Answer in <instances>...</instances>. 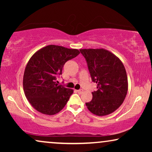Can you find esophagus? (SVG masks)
Masks as SVG:
<instances>
[{"label":"esophagus","mask_w":152,"mask_h":152,"mask_svg":"<svg viewBox=\"0 0 152 152\" xmlns=\"http://www.w3.org/2000/svg\"><path fill=\"white\" fill-rule=\"evenodd\" d=\"M83 91H83L82 89H80V90H77V92L78 93H80V94H81V93H83Z\"/></svg>","instance_id":"1"}]
</instances>
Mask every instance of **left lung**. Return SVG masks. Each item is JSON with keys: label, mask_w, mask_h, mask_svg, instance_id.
<instances>
[{"label": "left lung", "mask_w": 152, "mask_h": 152, "mask_svg": "<svg viewBox=\"0 0 152 152\" xmlns=\"http://www.w3.org/2000/svg\"><path fill=\"white\" fill-rule=\"evenodd\" d=\"M97 90L86 103L89 111L98 116L107 115L119 108L128 91L125 68L119 58L104 48L80 49Z\"/></svg>", "instance_id": "left-lung-1"}]
</instances>
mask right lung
Returning <instances> with one entry per match:
<instances>
[{"mask_svg": "<svg viewBox=\"0 0 152 152\" xmlns=\"http://www.w3.org/2000/svg\"><path fill=\"white\" fill-rule=\"evenodd\" d=\"M80 52L55 45H49L37 51L27 64L23 86L30 104L45 115H55L61 111L73 90L57 84L64 64Z\"/></svg>", "mask_w": 152, "mask_h": 152, "instance_id": "add662e5", "label": "right lung"}]
</instances>
